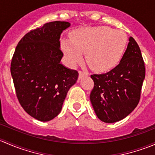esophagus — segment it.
I'll return each instance as SVG.
<instances>
[{
  "label": "esophagus",
  "instance_id": "34e87169",
  "mask_svg": "<svg viewBox=\"0 0 155 155\" xmlns=\"http://www.w3.org/2000/svg\"><path fill=\"white\" fill-rule=\"evenodd\" d=\"M79 79H81L82 76H85V75H87V73H86V72H83V71H79Z\"/></svg>",
  "mask_w": 155,
  "mask_h": 155
}]
</instances>
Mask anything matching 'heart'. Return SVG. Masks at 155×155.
<instances>
[{"label": "heart", "mask_w": 155, "mask_h": 155, "mask_svg": "<svg viewBox=\"0 0 155 155\" xmlns=\"http://www.w3.org/2000/svg\"><path fill=\"white\" fill-rule=\"evenodd\" d=\"M127 42L125 33L107 26L82 28L73 31L70 39H62L61 48L71 66L86 53L89 66L98 72L112 70L121 61Z\"/></svg>", "instance_id": "b5f03b06"}]
</instances>
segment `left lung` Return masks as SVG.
Returning <instances> with one entry per match:
<instances>
[{
    "instance_id": "obj_1",
    "label": "left lung",
    "mask_w": 155,
    "mask_h": 155,
    "mask_svg": "<svg viewBox=\"0 0 155 155\" xmlns=\"http://www.w3.org/2000/svg\"><path fill=\"white\" fill-rule=\"evenodd\" d=\"M145 76L140 48L130 37L119 64L107 73L91 76L94 86L90 101L98 118L105 123H115L131 113L140 101Z\"/></svg>"
}]
</instances>
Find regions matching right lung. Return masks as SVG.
I'll list each match as a JSON object with an SVG mask.
<instances>
[{
  "mask_svg": "<svg viewBox=\"0 0 155 155\" xmlns=\"http://www.w3.org/2000/svg\"><path fill=\"white\" fill-rule=\"evenodd\" d=\"M68 21H51L31 30L15 48L10 72L20 104L40 121L55 118L79 73L61 63V34Z\"/></svg>",
  "mask_w": 155,
  "mask_h": 155,
  "instance_id": "add662e5",
  "label": "right lung"
}]
</instances>
